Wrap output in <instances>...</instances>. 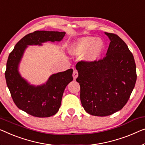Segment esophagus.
<instances>
[{
	"mask_svg": "<svg viewBox=\"0 0 145 145\" xmlns=\"http://www.w3.org/2000/svg\"><path fill=\"white\" fill-rule=\"evenodd\" d=\"M78 76V72H77V70H73V79L75 80L76 78Z\"/></svg>",
	"mask_w": 145,
	"mask_h": 145,
	"instance_id": "1",
	"label": "esophagus"
}]
</instances>
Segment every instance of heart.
<instances>
[{"mask_svg": "<svg viewBox=\"0 0 145 145\" xmlns=\"http://www.w3.org/2000/svg\"><path fill=\"white\" fill-rule=\"evenodd\" d=\"M103 47L104 45L101 40L93 36H86L77 40L70 51L73 55L77 56L85 54L84 59L88 62H92L100 57Z\"/></svg>", "mask_w": 145, "mask_h": 145, "instance_id": "obj_1", "label": "heart"}]
</instances>
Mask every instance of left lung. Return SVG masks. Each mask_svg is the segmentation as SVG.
I'll use <instances>...</instances> for the list:
<instances>
[{"label":"left lung","instance_id":"left-lung-1","mask_svg":"<svg viewBox=\"0 0 145 145\" xmlns=\"http://www.w3.org/2000/svg\"><path fill=\"white\" fill-rule=\"evenodd\" d=\"M105 34L110 42L106 56L92 62L76 64L80 99L88 114L109 116L122 109L128 102L137 79L133 54L119 36Z\"/></svg>","mask_w":145,"mask_h":145}]
</instances>
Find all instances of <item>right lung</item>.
I'll return each instance as SVG.
<instances>
[{"instance_id":"right-lung-1","label":"right lung","mask_w":145,"mask_h":145,"mask_svg":"<svg viewBox=\"0 0 145 145\" xmlns=\"http://www.w3.org/2000/svg\"><path fill=\"white\" fill-rule=\"evenodd\" d=\"M64 32L36 31L21 39L11 52L6 63L5 78L11 96L16 106L36 117H49L55 114L61 105L62 95L68 84L73 80L72 69L52 75L46 84L30 85L18 72V64L28 45L60 41Z\"/></svg>"}]
</instances>
